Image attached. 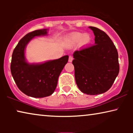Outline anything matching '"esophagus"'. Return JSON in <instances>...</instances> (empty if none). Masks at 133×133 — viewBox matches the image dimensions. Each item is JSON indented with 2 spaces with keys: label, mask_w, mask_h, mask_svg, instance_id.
Masks as SVG:
<instances>
[{
  "label": "esophagus",
  "mask_w": 133,
  "mask_h": 133,
  "mask_svg": "<svg viewBox=\"0 0 133 133\" xmlns=\"http://www.w3.org/2000/svg\"><path fill=\"white\" fill-rule=\"evenodd\" d=\"M72 60H73V57H72V56H70V57H69V59H68V62H71L72 61Z\"/></svg>",
  "instance_id": "34e87169"
}]
</instances>
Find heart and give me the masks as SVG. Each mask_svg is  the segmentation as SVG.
I'll use <instances>...</instances> for the list:
<instances>
[{
    "instance_id": "1",
    "label": "heart",
    "mask_w": 133,
    "mask_h": 133,
    "mask_svg": "<svg viewBox=\"0 0 133 133\" xmlns=\"http://www.w3.org/2000/svg\"><path fill=\"white\" fill-rule=\"evenodd\" d=\"M66 41L71 45H76L81 42L82 46H87L91 41V37L88 34L74 32L68 36Z\"/></svg>"
}]
</instances>
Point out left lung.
<instances>
[{"mask_svg": "<svg viewBox=\"0 0 133 133\" xmlns=\"http://www.w3.org/2000/svg\"><path fill=\"white\" fill-rule=\"evenodd\" d=\"M89 28L95 36V43L76 51L72 63L79 90L83 93L97 95L107 91L118 76V52L113 42L104 31L96 27Z\"/></svg>", "mask_w": 133, "mask_h": 133, "instance_id": "1", "label": "left lung"}]
</instances>
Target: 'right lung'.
I'll return each instance as SVG.
<instances>
[{"instance_id": "obj_1", "label": "right lung", "mask_w": 133, "mask_h": 133, "mask_svg": "<svg viewBox=\"0 0 133 133\" xmlns=\"http://www.w3.org/2000/svg\"><path fill=\"white\" fill-rule=\"evenodd\" d=\"M47 29L35 30L20 40L12 54L11 72L20 90L26 95L41 98L53 93L58 78L68 61V56L42 63H28L25 50L32 38L47 34Z\"/></svg>"}]
</instances>
